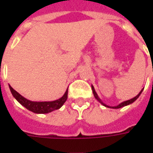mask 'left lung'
<instances>
[{"mask_svg":"<svg viewBox=\"0 0 153 153\" xmlns=\"http://www.w3.org/2000/svg\"><path fill=\"white\" fill-rule=\"evenodd\" d=\"M92 90H93V94H94V97H96V99L97 100V101H99L100 102L102 103V104L103 106H106V107H110V108H114V109H117V108H120V107H122V106H127V105H128V104H131L132 102H134L135 100H136V99H137V98H138V97H139V95H140V94H141L142 92H143V90H142L141 92H140V93H138V95H137V96L135 97H134V98H132V99H130V100H128V101H125V102H124L120 103V105H118V106H107V105H105V104H104V103H103L102 102V101L100 100V98H99V97H98V96H97V93H96V92H95V89H94V88H93V86H92Z\"/></svg>","mask_w":153,"mask_h":153,"instance_id":"1","label":"left lung"}]
</instances>
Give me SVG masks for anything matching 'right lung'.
<instances>
[{"label": "right lung", "instance_id": "add662e5", "mask_svg": "<svg viewBox=\"0 0 153 153\" xmlns=\"http://www.w3.org/2000/svg\"><path fill=\"white\" fill-rule=\"evenodd\" d=\"M10 89L11 91L12 95L15 97V99L18 101L21 105L26 107L27 109L31 111L34 113H41V114H45L48 113L60 108L64 103L65 102L68 97V89L66 90L65 93L64 94L62 97L60 99L53 102H31L29 100L26 99L24 97H22L19 93H17L12 87L10 86Z\"/></svg>", "mask_w": 153, "mask_h": 153}]
</instances>
